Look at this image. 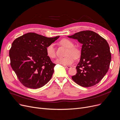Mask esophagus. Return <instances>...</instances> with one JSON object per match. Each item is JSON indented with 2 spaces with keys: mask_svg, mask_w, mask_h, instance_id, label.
<instances>
[{
  "mask_svg": "<svg viewBox=\"0 0 120 120\" xmlns=\"http://www.w3.org/2000/svg\"><path fill=\"white\" fill-rule=\"evenodd\" d=\"M65 67L66 68H71V66H65Z\"/></svg>",
  "mask_w": 120,
  "mask_h": 120,
  "instance_id": "34e87169",
  "label": "esophagus"
}]
</instances>
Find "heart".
<instances>
[{
    "instance_id": "b5f03b06",
    "label": "heart",
    "mask_w": 120,
    "mask_h": 120,
    "mask_svg": "<svg viewBox=\"0 0 120 120\" xmlns=\"http://www.w3.org/2000/svg\"><path fill=\"white\" fill-rule=\"evenodd\" d=\"M60 43L68 48L67 56L64 57H59L55 60L56 64L64 66H68L74 62L75 57L77 58L80 55L79 50L75 48H73L74 44L72 41L68 39H63L61 40ZM46 53L50 58H54L56 56V49L54 44H51L46 48Z\"/></svg>"
}]
</instances>
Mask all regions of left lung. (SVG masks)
Returning <instances> with one entry per match:
<instances>
[{"label": "left lung", "mask_w": 120, "mask_h": 120, "mask_svg": "<svg viewBox=\"0 0 120 120\" xmlns=\"http://www.w3.org/2000/svg\"><path fill=\"white\" fill-rule=\"evenodd\" d=\"M68 37L82 44L80 62L76 67L77 73L71 78L83 87L98 84L109 68L111 55L108 43L91 30L81 31Z\"/></svg>", "instance_id": "left-lung-1"}]
</instances>
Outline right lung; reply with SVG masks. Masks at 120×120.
I'll list each match as a JSON object with an SVG mask.
<instances>
[{
  "mask_svg": "<svg viewBox=\"0 0 120 120\" xmlns=\"http://www.w3.org/2000/svg\"><path fill=\"white\" fill-rule=\"evenodd\" d=\"M59 37L29 33L12 42L9 51L11 66L25 86L38 89L52 78L55 64L47 55L46 48Z\"/></svg>",
  "mask_w": 120,
  "mask_h": 120,
  "instance_id": "right-lung-1",
  "label": "right lung"
}]
</instances>
